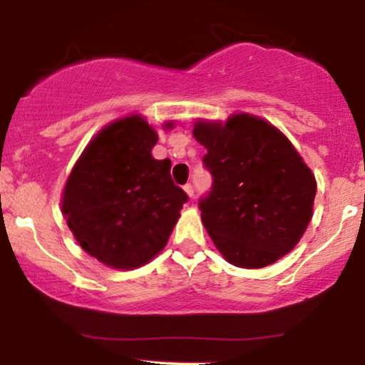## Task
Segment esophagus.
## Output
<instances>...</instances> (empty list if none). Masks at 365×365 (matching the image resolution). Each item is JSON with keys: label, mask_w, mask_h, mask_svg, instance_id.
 <instances>
[{"label": "esophagus", "mask_w": 365, "mask_h": 365, "mask_svg": "<svg viewBox=\"0 0 365 365\" xmlns=\"http://www.w3.org/2000/svg\"><path fill=\"white\" fill-rule=\"evenodd\" d=\"M183 190L187 192L188 197H194V194H195V190H194V185H192V183H187V185H183Z\"/></svg>", "instance_id": "esophagus-1"}]
</instances>
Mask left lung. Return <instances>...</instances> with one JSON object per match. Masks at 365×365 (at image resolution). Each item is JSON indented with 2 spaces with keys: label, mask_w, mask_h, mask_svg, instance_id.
Listing matches in <instances>:
<instances>
[{
  "label": "left lung",
  "mask_w": 365,
  "mask_h": 365,
  "mask_svg": "<svg viewBox=\"0 0 365 365\" xmlns=\"http://www.w3.org/2000/svg\"><path fill=\"white\" fill-rule=\"evenodd\" d=\"M212 177L200 197L202 223L220 252L240 267H264L288 254L312 217L316 180L273 125L235 115L225 125L197 123Z\"/></svg>",
  "instance_id": "left-lung-1"
}]
</instances>
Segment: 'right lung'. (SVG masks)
<instances>
[{
  "label": "right lung",
  "mask_w": 365,
  "mask_h": 365,
  "mask_svg": "<svg viewBox=\"0 0 365 365\" xmlns=\"http://www.w3.org/2000/svg\"><path fill=\"white\" fill-rule=\"evenodd\" d=\"M156 142L140 116L115 121L87 145L63 192L61 211L78 244L116 269L163 250L188 200L171 180L170 159L150 154Z\"/></svg>",
  "instance_id": "obj_1"
}]
</instances>
